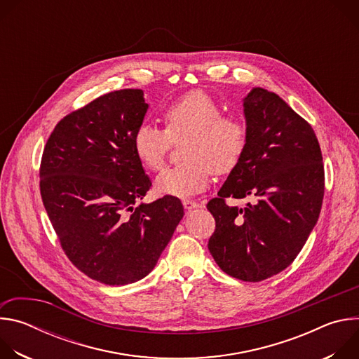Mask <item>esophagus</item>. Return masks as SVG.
<instances>
[{
	"label": "esophagus",
	"instance_id": "34e87169",
	"mask_svg": "<svg viewBox=\"0 0 359 359\" xmlns=\"http://www.w3.org/2000/svg\"><path fill=\"white\" fill-rule=\"evenodd\" d=\"M183 208H184V210H187V212H190V210H193V209H197V208H200V204L197 203V201H194V200H183Z\"/></svg>",
	"mask_w": 359,
	"mask_h": 359
}]
</instances>
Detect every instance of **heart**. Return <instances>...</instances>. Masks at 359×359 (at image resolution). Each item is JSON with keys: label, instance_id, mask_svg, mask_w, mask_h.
<instances>
[{"label": "heart", "instance_id": "obj_1", "mask_svg": "<svg viewBox=\"0 0 359 359\" xmlns=\"http://www.w3.org/2000/svg\"><path fill=\"white\" fill-rule=\"evenodd\" d=\"M165 129L142 123L132 144L139 162L156 172L163 166L173 142L182 144L183 162L165 169L155 180L161 194L189 197L208 187L213 170L229 173L247 146V126L236 115H224L220 102L201 89L190 90L163 111Z\"/></svg>", "mask_w": 359, "mask_h": 359}]
</instances>
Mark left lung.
I'll return each instance as SVG.
<instances>
[{
	"mask_svg": "<svg viewBox=\"0 0 359 359\" xmlns=\"http://www.w3.org/2000/svg\"><path fill=\"white\" fill-rule=\"evenodd\" d=\"M247 146L208 209L216 220L209 250L217 266L243 281L287 269L318 222L324 165L311 125L274 92L252 88L243 99ZM255 201L230 208L226 196Z\"/></svg>",
	"mask_w": 359,
	"mask_h": 359,
	"instance_id": "1",
	"label": "left lung"
}]
</instances>
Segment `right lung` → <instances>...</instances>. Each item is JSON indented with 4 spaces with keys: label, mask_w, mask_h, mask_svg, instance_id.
I'll use <instances>...</instances> for the list:
<instances>
[{
    "label": "right lung",
    "mask_w": 359,
    "mask_h": 359,
    "mask_svg": "<svg viewBox=\"0 0 359 359\" xmlns=\"http://www.w3.org/2000/svg\"><path fill=\"white\" fill-rule=\"evenodd\" d=\"M147 108L142 89L102 95L61 119L42 153L41 196L60 243L78 270L108 285L155 269L184 215L173 196L137 204L151 182L132 139Z\"/></svg>",
    "instance_id": "add662e5"
}]
</instances>
